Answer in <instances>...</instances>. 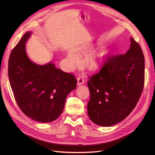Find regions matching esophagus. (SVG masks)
I'll return each mask as SVG.
<instances>
[{"mask_svg": "<svg viewBox=\"0 0 155 155\" xmlns=\"http://www.w3.org/2000/svg\"><path fill=\"white\" fill-rule=\"evenodd\" d=\"M85 82V79H84V78L82 76H79L78 78V85H82V84L84 83Z\"/></svg>", "mask_w": 155, "mask_h": 155, "instance_id": "obj_1", "label": "esophagus"}]
</instances>
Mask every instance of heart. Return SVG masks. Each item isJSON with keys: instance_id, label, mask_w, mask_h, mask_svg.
Wrapping results in <instances>:
<instances>
[{"instance_id": "obj_1", "label": "heart", "mask_w": 155, "mask_h": 155, "mask_svg": "<svg viewBox=\"0 0 155 155\" xmlns=\"http://www.w3.org/2000/svg\"><path fill=\"white\" fill-rule=\"evenodd\" d=\"M68 59L70 66L72 67L76 66V65L78 64L79 62V59L78 58V56L72 52L69 54ZM87 63L88 67H90L91 68H99L101 64L100 57L99 55L91 56V57H90L87 59Z\"/></svg>"}]
</instances>
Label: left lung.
<instances>
[{
	"mask_svg": "<svg viewBox=\"0 0 155 155\" xmlns=\"http://www.w3.org/2000/svg\"><path fill=\"white\" fill-rule=\"evenodd\" d=\"M125 54L107 56L100 71L87 81L88 115L97 125L108 127L124 120L134 109L143 91L145 59L140 45L130 37Z\"/></svg>",
	"mask_w": 155,
	"mask_h": 155,
	"instance_id": "8db88e82",
	"label": "left lung"
}]
</instances>
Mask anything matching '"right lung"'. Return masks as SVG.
<instances>
[{
    "label": "right lung",
    "mask_w": 155,
    "mask_h": 155,
    "mask_svg": "<svg viewBox=\"0 0 155 155\" xmlns=\"http://www.w3.org/2000/svg\"><path fill=\"white\" fill-rule=\"evenodd\" d=\"M26 32L12 50L8 61V76L17 105L24 114L41 123L57 119L62 113L66 98L76 88L72 74L64 72L49 63L38 65L26 53Z\"/></svg>",
    "instance_id": "obj_1"
}]
</instances>
